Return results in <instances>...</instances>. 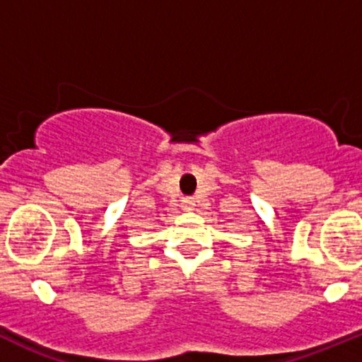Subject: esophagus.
Returning a JSON list of instances; mask_svg holds the SVG:
<instances>
[{"mask_svg": "<svg viewBox=\"0 0 362 362\" xmlns=\"http://www.w3.org/2000/svg\"><path fill=\"white\" fill-rule=\"evenodd\" d=\"M193 206H195V204H193L192 199H185V200H182V207H185V209H192Z\"/></svg>", "mask_w": 362, "mask_h": 362, "instance_id": "esophagus-1", "label": "esophagus"}]
</instances>
